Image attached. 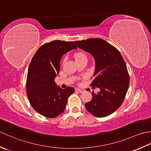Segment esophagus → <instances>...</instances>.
<instances>
[{
  "label": "esophagus",
  "instance_id": "obj_1",
  "mask_svg": "<svg viewBox=\"0 0 151 151\" xmlns=\"http://www.w3.org/2000/svg\"><path fill=\"white\" fill-rule=\"evenodd\" d=\"M75 90H76V91L79 92V93H82V92H83V91H84V89H80V88H76V89H75Z\"/></svg>",
  "mask_w": 151,
  "mask_h": 151
}]
</instances>
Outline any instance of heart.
Here are the masks:
<instances>
[{
  "label": "heart",
  "instance_id": "1",
  "mask_svg": "<svg viewBox=\"0 0 151 151\" xmlns=\"http://www.w3.org/2000/svg\"><path fill=\"white\" fill-rule=\"evenodd\" d=\"M74 57H75V60H76L82 58H86V54L84 53L80 52H77V53L75 54Z\"/></svg>",
  "mask_w": 151,
  "mask_h": 151
}]
</instances>
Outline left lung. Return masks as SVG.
<instances>
[{"label":"left lung","instance_id":"1","mask_svg":"<svg viewBox=\"0 0 151 151\" xmlns=\"http://www.w3.org/2000/svg\"><path fill=\"white\" fill-rule=\"evenodd\" d=\"M76 45L93 56L94 81L91 86L100 89L92 93L91 101L85 104L89 113L103 117L114 113L124 99L129 86V76L121 53L101 38L76 41Z\"/></svg>","mask_w":151,"mask_h":151}]
</instances>
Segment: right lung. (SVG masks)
Instances as JSON below:
<instances>
[{
    "mask_svg": "<svg viewBox=\"0 0 151 151\" xmlns=\"http://www.w3.org/2000/svg\"><path fill=\"white\" fill-rule=\"evenodd\" d=\"M77 47L73 41L56 40L43 45L32 59L28 70L27 93L30 103L40 114L54 118L63 113L75 89H62L54 82L63 54Z\"/></svg>",
    "mask_w": 151,
    "mask_h": 151,
    "instance_id": "right-lung-1",
    "label": "right lung"
}]
</instances>
